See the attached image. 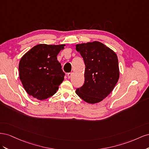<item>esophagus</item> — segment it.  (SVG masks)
I'll list each match as a JSON object with an SVG mask.
<instances>
[{
  "mask_svg": "<svg viewBox=\"0 0 149 149\" xmlns=\"http://www.w3.org/2000/svg\"><path fill=\"white\" fill-rule=\"evenodd\" d=\"M72 74H73V73H68V78L69 79L72 76Z\"/></svg>",
  "mask_w": 149,
  "mask_h": 149,
  "instance_id": "34e87169",
  "label": "esophagus"
}]
</instances>
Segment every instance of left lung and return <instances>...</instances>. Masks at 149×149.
<instances>
[{
    "instance_id": "1",
    "label": "left lung",
    "mask_w": 149,
    "mask_h": 149,
    "mask_svg": "<svg viewBox=\"0 0 149 149\" xmlns=\"http://www.w3.org/2000/svg\"><path fill=\"white\" fill-rule=\"evenodd\" d=\"M85 64L84 83L76 93L90 104L101 101L112 92L119 78L118 59L116 53L99 42L78 44Z\"/></svg>"
}]
</instances>
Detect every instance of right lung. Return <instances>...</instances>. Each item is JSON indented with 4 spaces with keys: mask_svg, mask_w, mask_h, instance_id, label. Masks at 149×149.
I'll return each instance as SVG.
<instances>
[{
    "mask_svg": "<svg viewBox=\"0 0 149 149\" xmlns=\"http://www.w3.org/2000/svg\"><path fill=\"white\" fill-rule=\"evenodd\" d=\"M64 46L39 44L22 57L20 79L30 96L43 100L56 93L65 74L56 56Z\"/></svg>",
    "mask_w": 149,
    "mask_h": 149,
    "instance_id": "add662e5",
    "label": "right lung"
}]
</instances>
